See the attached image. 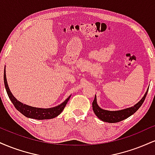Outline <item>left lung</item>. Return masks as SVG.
Here are the masks:
<instances>
[{
    "mask_svg": "<svg viewBox=\"0 0 155 155\" xmlns=\"http://www.w3.org/2000/svg\"><path fill=\"white\" fill-rule=\"evenodd\" d=\"M149 89H147V92L142 97L141 100L138 101L136 105L132 106V107L124 108L122 110H119V111H108L99 107V106L97 104V98H96V95L95 96L93 102H92V109H93L94 113L95 115L100 119L101 120L104 121L105 122H109V123H115V122H120L127 117H130L133 114L136 112L137 110L139 108L141 105L143 104V101L145 100L146 96L147 95Z\"/></svg>",
    "mask_w": 155,
    "mask_h": 155,
    "instance_id": "1",
    "label": "left lung"
}]
</instances>
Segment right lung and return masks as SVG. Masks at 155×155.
Returning <instances> with one entry per match:
<instances>
[{
	"label": "right lung",
	"mask_w": 155,
	"mask_h": 155,
	"mask_svg": "<svg viewBox=\"0 0 155 155\" xmlns=\"http://www.w3.org/2000/svg\"><path fill=\"white\" fill-rule=\"evenodd\" d=\"M3 79H4L5 88H6V92L8 94V97L14 104L15 107L17 108L18 111L22 114L24 116L28 118L35 119V120H49V119H53L54 117H58V115L63 111L64 108L66 106L68 101L70 99L71 95L65 100L64 102L60 104L58 106H54L52 108H36L33 107V106H28V105L23 104L20 101H19L17 98L12 95V92L10 91V89L8 87V83L6 80V67L4 68V75H3Z\"/></svg>",
	"instance_id": "right-lung-1"
}]
</instances>
